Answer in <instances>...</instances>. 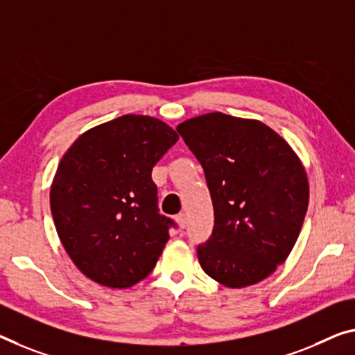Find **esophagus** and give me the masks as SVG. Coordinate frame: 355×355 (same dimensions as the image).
<instances>
[{"label": "esophagus", "mask_w": 355, "mask_h": 355, "mask_svg": "<svg viewBox=\"0 0 355 355\" xmlns=\"http://www.w3.org/2000/svg\"><path fill=\"white\" fill-rule=\"evenodd\" d=\"M174 219H176L179 228H185V225H187V217H185L184 212H181V214H178L176 217H174Z\"/></svg>", "instance_id": "34e87169"}]
</instances>
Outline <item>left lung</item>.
Here are the masks:
<instances>
[{
    "label": "left lung",
    "instance_id": "1",
    "mask_svg": "<svg viewBox=\"0 0 355 355\" xmlns=\"http://www.w3.org/2000/svg\"><path fill=\"white\" fill-rule=\"evenodd\" d=\"M205 170L214 228L196 249L201 268L232 288L263 281L284 263L309 201L292 147L260 121L209 112L178 125Z\"/></svg>",
    "mask_w": 355,
    "mask_h": 355
}]
</instances>
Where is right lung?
<instances>
[{"mask_svg": "<svg viewBox=\"0 0 355 355\" xmlns=\"http://www.w3.org/2000/svg\"><path fill=\"white\" fill-rule=\"evenodd\" d=\"M178 139L159 119L127 114L87 130L60 160L53 222L69 259L96 284L127 288L154 270L174 222L159 212L152 168Z\"/></svg>", "mask_w": 355, "mask_h": 355, "instance_id": "1", "label": "right lung"}]
</instances>
